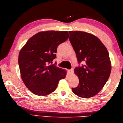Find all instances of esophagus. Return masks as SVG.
Returning <instances> with one entry per match:
<instances>
[{"instance_id":"34e87169","label":"esophagus","mask_w":123,"mask_h":123,"mask_svg":"<svg viewBox=\"0 0 123 123\" xmlns=\"http://www.w3.org/2000/svg\"><path fill=\"white\" fill-rule=\"evenodd\" d=\"M68 72L70 74H73V72H74V69H71V70H69Z\"/></svg>"}]
</instances>
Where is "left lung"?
<instances>
[{"instance_id":"1","label":"left lung","mask_w":123,"mask_h":123,"mask_svg":"<svg viewBox=\"0 0 123 123\" xmlns=\"http://www.w3.org/2000/svg\"><path fill=\"white\" fill-rule=\"evenodd\" d=\"M69 40L76 54L78 63L84 65L74 69L79 85L72 90L75 95L88 98L97 95L107 81L111 63L107 49L99 39L81 31H70Z\"/></svg>"}]
</instances>
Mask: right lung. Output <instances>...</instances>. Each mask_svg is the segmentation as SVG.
<instances>
[{
    "label": "right lung",
    "instance_id": "obj_1",
    "mask_svg": "<svg viewBox=\"0 0 123 123\" xmlns=\"http://www.w3.org/2000/svg\"><path fill=\"white\" fill-rule=\"evenodd\" d=\"M68 38L67 31L41 32L31 37L20 51L18 64L21 78L36 95L53 92L59 80L66 78V71L51 63L56 57L57 46Z\"/></svg>",
    "mask_w": 123,
    "mask_h": 123
}]
</instances>
